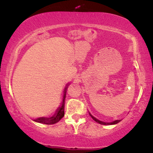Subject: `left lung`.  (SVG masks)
<instances>
[{"instance_id":"left-lung-1","label":"left lung","mask_w":153,"mask_h":153,"mask_svg":"<svg viewBox=\"0 0 153 153\" xmlns=\"http://www.w3.org/2000/svg\"><path fill=\"white\" fill-rule=\"evenodd\" d=\"M89 114L90 117H91V118H92L93 120H94V121L96 122V123H97L100 124V125H115V124H117L118 123H120V121H121V120H115V121L112 122V123H104V122L100 121V120H98L97 119H96V118H95V117H93V116L91 115V114L89 113Z\"/></svg>"}]
</instances>
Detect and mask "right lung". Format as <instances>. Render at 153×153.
I'll return each mask as SVG.
<instances>
[{
  "mask_svg": "<svg viewBox=\"0 0 153 153\" xmlns=\"http://www.w3.org/2000/svg\"><path fill=\"white\" fill-rule=\"evenodd\" d=\"M68 86V85H67ZM67 86H66L65 89H64V93L63 95V99H62V102L61 105L59 106V108L56 111V114L53 117H39L37 118L36 120H34L35 122L39 123H42L45 124V125H53L58 123L60 121L61 119L64 116V102H65V97H66V92H67Z\"/></svg>",
  "mask_w": 153,
  "mask_h": 153,
  "instance_id": "add662e5",
  "label": "right lung"
}]
</instances>
